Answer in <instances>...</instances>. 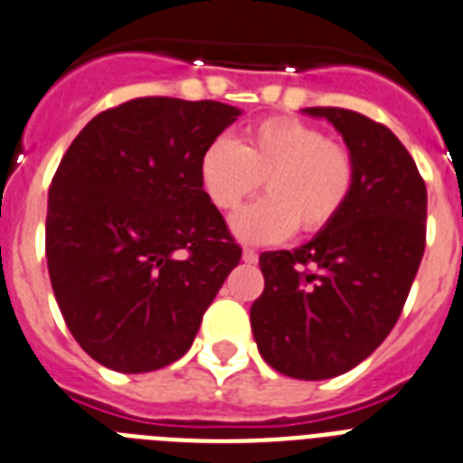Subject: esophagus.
<instances>
[{"label": "esophagus", "instance_id": "34e87169", "mask_svg": "<svg viewBox=\"0 0 463 463\" xmlns=\"http://www.w3.org/2000/svg\"><path fill=\"white\" fill-rule=\"evenodd\" d=\"M243 262L255 265V262H258V250H253V248H243Z\"/></svg>", "mask_w": 463, "mask_h": 463}]
</instances>
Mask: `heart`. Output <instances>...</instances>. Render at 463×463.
<instances>
[{
	"label": "heart",
	"mask_w": 463,
	"mask_h": 463,
	"mask_svg": "<svg viewBox=\"0 0 463 463\" xmlns=\"http://www.w3.org/2000/svg\"><path fill=\"white\" fill-rule=\"evenodd\" d=\"M353 151L296 118H267L241 144L217 137L205 146L198 179L217 210L234 213L260 189L267 196L234 217L236 236L277 243L296 232L317 234L341 215L354 189Z\"/></svg>",
	"instance_id": "1"
}]
</instances>
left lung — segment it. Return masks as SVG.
Wrapping results in <instances>:
<instances>
[{"label": "left lung", "instance_id": "1", "mask_svg": "<svg viewBox=\"0 0 463 463\" xmlns=\"http://www.w3.org/2000/svg\"><path fill=\"white\" fill-rule=\"evenodd\" d=\"M357 163L350 201L296 250L260 255L265 291L250 307L255 343L286 376L350 372L402 315L426 248V182L391 129L347 109L317 106Z\"/></svg>", "mask_w": 463, "mask_h": 463}]
</instances>
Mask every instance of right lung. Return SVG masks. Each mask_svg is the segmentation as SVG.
<instances>
[{"instance_id":"add662e5","label":"right lung","mask_w":463,"mask_h":463,"mask_svg":"<svg viewBox=\"0 0 463 463\" xmlns=\"http://www.w3.org/2000/svg\"><path fill=\"white\" fill-rule=\"evenodd\" d=\"M241 116L220 101L141 97L91 118L49 186V279L99 364L156 372L194 343L241 246L198 163Z\"/></svg>"}]
</instances>
